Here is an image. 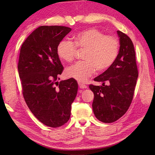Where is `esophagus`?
I'll list each match as a JSON object with an SVG mask.
<instances>
[{"instance_id":"1","label":"esophagus","mask_w":155,"mask_h":155,"mask_svg":"<svg viewBox=\"0 0 155 155\" xmlns=\"http://www.w3.org/2000/svg\"><path fill=\"white\" fill-rule=\"evenodd\" d=\"M78 85H79L80 88H87V86H86V85L83 84V83H78Z\"/></svg>"}]
</instances>
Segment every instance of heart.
<instances>
[{"mask_svg":"<svg viewBox=\"0 0 155 155\" xmlns=\"http://www.w3.org/2000/svg\"><path fill=\"white\" fill-rule=\"evenodd\" d=\"M77 47L85 49L83 55L84 61H78L68 67L64 72L67 78L84 82L94 73L107 70L116 60L119 50V43L113 36L104 35L97 28H91L78 32L74 37V42L64 39L60 41L57 52L61 60L71 62Z\"/></svg>","mask_w":155,"mask_h":155,"instance_id":"obj_1","label":"heart"}]
</instances>
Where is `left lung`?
Here are the masks:
<instances>
[{"label":"left lung","instance_id":"1","mask_svg":"<svg viewBox=\"0 0 155 155\" xmlns=\"http://www.w3.org/2000/svg\"><path fill=\"white\" fill-rule=\"evenodd\" d=\"M117 35L120 48L116 60L107 71L94 78L103 84L89 85L94 93L92 104L94 114L104 123H113L126 113L133 101L139 75L132 41L120 31H117Z\"/></svg>","mask_w":155,"mask_h":155}]
</instances>
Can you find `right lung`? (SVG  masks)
I'll use <instances>...</instances> for the list:
<instances>
[{"label":"right lung","mask_w":155,"mask_h":155,"mask_svg":"<svg viewBox=\"0 0 155 155\" xmlns=\"http://www.w3.org/2000/svg\"><path fill=\"white\" fill-rule=\"evenodd\" d=\"M71 31L63 26H41L27 38L20 51L18 71L25 101L35 117L50 127L67 123L77 94L75 79L57 81L63 71L57 48Z\"/></svg>","instance_id":"add662e5"}]
</instances>
